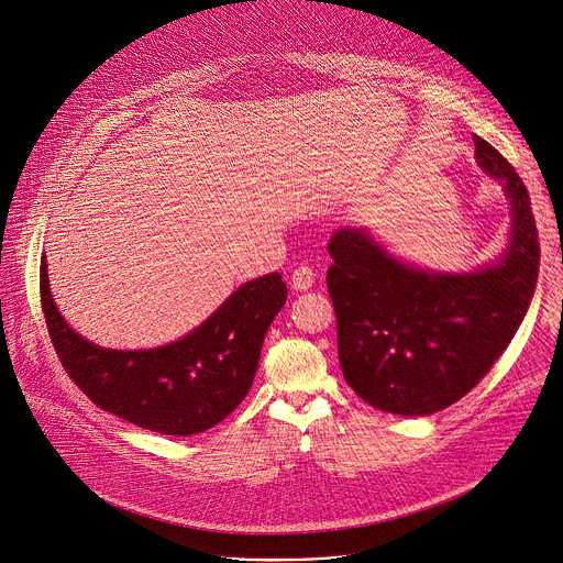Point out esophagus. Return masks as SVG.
Returning <instances> with one entry per match:
<instances>
[{
    "mask_svg": "<svg viewBox=\"0 0 563 563\" xmlns=\"http://www.w3.org/2000/svg\"><path fill=\"white\" fill-rule=\"evenodd\" d=\"M312 282H314V273H312V268L306 266V264L297 266V268L292 271V275H290V284H292V288H297V290H308V288L312 286Z\"/></svg>",
    "mask_w": 563,
    "mask_h": 563,
    "instance_id": "1",
    "label": "esophagus"
}]
</instances>
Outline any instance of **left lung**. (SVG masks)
Wrapping results in <instances>:
<instances>
[{"label": "left lung", "mask_w": 563, "mask_h": 563, "mask_svg": "<svg viewBox=\"0 0 563 563\" xmlns=\"http://www.w3.org/2000/svg\"><path fill=\"white\" fill-rule=\"evenodd\" d=\"M473 142L479 166L504 181L512 206V242L497 266L423 273L357 229L336 231L328 244L344 379L379 410L417 417L460 401L508 349L532 299L539 242L528 190L495 146L479 135Z\"/></svg>", "instance_id": "left-lung-1"}]
</instances>
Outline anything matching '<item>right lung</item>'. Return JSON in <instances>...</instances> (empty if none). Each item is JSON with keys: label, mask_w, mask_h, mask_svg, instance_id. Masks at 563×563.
I'll return each instance as SVG.
<instances>
[{"label": "right lung", "mask_w": 563, "mask_h": 563, "mask_svg": "<svg viewBox=\"0 0 563 563\" xmlns=\"http://www.w3.org/2000/svg\"><path fill=\"white\" fill-rule=\"evenodd\" d=\"M279 273L240 286L184 340L153 351H108L73 332L48 288L40 297L55 353L75 386L101 410L140 428L186 437L227 419L253 386L266 330L286 301Z\"/></svg>", "instance_id": "obj_1"}]
</instances>
